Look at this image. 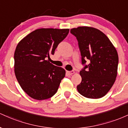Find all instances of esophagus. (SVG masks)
Listing matches in <instances>:
<instances>
[{"instance_id": "obj_1", "label": "esophagus", "mask_w": 128, "mask_h": 128, "mask_svg": "<svg viewBox=\"0 0 128 128\" xmlns=\"http://www.w3.org/2000/svg\"><path fill=\"white\" fill-rule=\"evenodd\" d=\"M74 72H74V71H67V73H68V75H70V76L72 75L73 74H74Z\"/></svg>"}]
</instances>
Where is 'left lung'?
Here are the masks:
<instances>
[{
    "mask_svg": "<svg viewBox=\"0 0 128 128\" xmlns=\"http://www.w3.org/2000/svg\"><path fill=\"white\" fill-rule=\"evenodd\" d=\"M78 42L82 64L90 63L80 72L81 83L77 86L81 95L100 98L108 92L117 76L118 56L111 42L101 31L91 26L72 28Z\"/></svg>",
    "mask_w": 128,
    "mask_h": 128,
    "instance_id": "left-lung-1",
    "label": "left lung"
}]
</instances>
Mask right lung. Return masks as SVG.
Here are the masks:
<instances>
[{
  "label": "right lung",
  "mask_w": 128,
  "mask_h": 128,
  "mask_svg": "<svg viewBox=\"0 0 128 128\" xmlns=\"http://www.w3.org/2000/svg\"><path fill=\"white\" fill-rule=\"evenodd\" d=\"M70 29L40 28L18 42L14 52V73L22 89L31 98L42 100L57 92L65 70L46 60L67 36Z\"/></svg>",
  "instance_id": "obj_1"
}]
</instances>
